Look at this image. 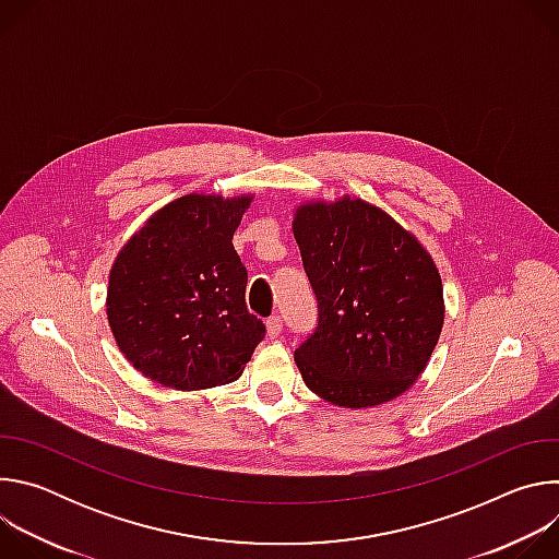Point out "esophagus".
Instances as JSON below:
<instances>
[{
	"label": "esophagus",
	"mask_w": 559,
	"mask_h": 559,
	"mask_svg": "<svg viewBox=\"0 0 559 559\" xmlns=\"http://www.w3.org/2000/svg\"><path fill=\"white\" fill-rule=\"evenodd\" d=\"M283 334V321L278 316H272L267 321V336L270 338H278Z\"/></svg>",
	"instance_id": "1"
}]
</instances>
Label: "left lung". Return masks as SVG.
Returning a JSON list of instances; mask_svg holds the SVG:
<instances>
[{"instance_id": "left-lung-1", "label": "left lung", "mask_w": 559, "mask_h": 559, "mask_svg": "<svg viewBox=\"0 0 559 559\" xmlns=\"http://www.w3.org/2000/svg\"><path fill=\"white\" fill-rule=\"evenodd\" d=\"M292 229L318 300V325L294 352L305 384L347 409L405 393L444 323L442 281L429 252L362 199L302 203Z\"/></svg>"}]
</instances>
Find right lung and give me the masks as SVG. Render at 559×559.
Listing matches in <instances>:
<instances>
[{
    "mask_svg": "<svg viewBox=\"0 0 559 559\" xmlns=\"http://www.w3.org/2000/svg\"><path fill=\"white\" fill-rule=\"evenodd\" d=\"M250 203V194H186L152 214L117 254L108 323L145 378L181 391L218 386L243 373L265 338L231 246Z\"/></svg>",
    "mask_w": 559,
    "mask_h": 559,
    "instance_id": "1",
    "label": "right lung"
}]
</instances>
